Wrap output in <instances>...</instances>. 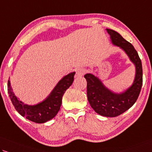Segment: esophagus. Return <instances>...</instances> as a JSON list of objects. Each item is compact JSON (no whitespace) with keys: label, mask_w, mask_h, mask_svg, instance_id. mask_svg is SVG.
<instances>
[{"label":"esophagus","mask_w":152,"mask_h":152,"mask_svg":"<svg viewBox=\"0 0 152 152\" xmlns=\"http://www.w3.org/2000/svg\"><path fill=\"white\" fill-rule=\"evenodd\" d=\"M87 70H86L85 68H83V67H79L78 69H77L76 70V75L78 77H82V75L85 74Z\"/></svg>","instance_id":"esophagus-1"}]
</instances>
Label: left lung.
Segmentation results:
<instances>
[{
	"label": "left lung",
	"instance_id": "1",
	"mask_svg": "<svg viewBox=\"0 0 152 152\" xmlns=\"http://www.w3.org/2000/svg\"><path fill=\"white\" fill-rule=\"evenodd\" d=\"M113 45L125 52L135 66V77L131 87L121 94L111 91L102 81L92 74L85 75L87 82V99L93 108L99 115L116 117L132 107L139 96L142 85V62L134 46L117 31L106 29Z\"/></svg>",
	"mask_w": 152,
	"mask_h": 152
}]
</instances>
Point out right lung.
I'll use <instances>...</instances> for the list:
<instances>
[{
    "label": "right lung",
    "instance_id": "1",
    "mask_svg": "<svg viewBox=\"0 0 152 152\" xmlns=\"http://www.w3.org/2000/svg\"><path fill=\"white\" fill-rule=\"evenodd\" d=\"M73 72L63 77L50 94L49 96L42 102L34 106L24 104L15 95L10 86V82H7V91L9 96L17 111L23 117L37 123H44L53 118L59 111L62 104L63 94L70 87L74 81Z\"/></svg>",
    "mask_w": 152,
    "mask_h": 152
}]
</instances>
